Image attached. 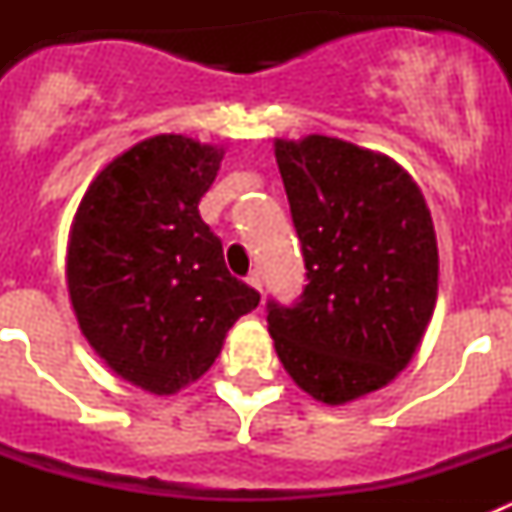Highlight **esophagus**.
I'll return each instance as SVG.
<instances>
[{
  "label": "esophagus",
  "mask_w": 512,
  "mask_h": 512,
  "mask_svg": "<svg viewBox=\"0 0 512 512\" xmlns=\"http://www.w3.org/2000/svg\"><path fill=\"white\" fill-rule=\"evenodd\" d=\"M248 284H251V287L256 289L261 297H264V282H261L259 271H251V274H248Z\"/></svg>",
  "instance_id": "1"
}]
</instances>
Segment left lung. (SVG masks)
Segmentation results:
<instances>
[{"instance_id": "left-lung-1", "label": "left lung", "mask_w": 512, "mask_h": 512, "mask_svg": "<svg viewBox=\"0 0 512 512\" xmlns=\"http://www.w3.org/2000/svg\"><path fill=\"white\" fill-rule=\"evenodd\" d=\"M305 256L292 307L269 302L274 348L325 405L382 390L410 364L438 297L431 210L395 158L328 135L274 140Z\"/></svg>"}]
</instances>
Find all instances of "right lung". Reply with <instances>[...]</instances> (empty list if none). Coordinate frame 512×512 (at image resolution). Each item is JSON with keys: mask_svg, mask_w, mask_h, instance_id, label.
Listing matches in <instances>:
<instances>
[{"mask_svg": "<svg viewBox=\"0 0 512 512\" xmlns=\"http://www.w3.org/2000/svg\"><path fill=\"white\" fill-rule=\"evenodd\" d=\"M223 146L164 133L112 158L79 202L66 284L94 354L125 382L174 395L197 382L259 292L230 277L202 223Z\"/></svg>", "mask_w": 512, "mask_h": 512, "instance_id": "right-lung-1", "label": "right lung"}]
</instances>
